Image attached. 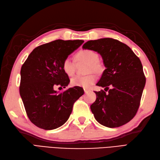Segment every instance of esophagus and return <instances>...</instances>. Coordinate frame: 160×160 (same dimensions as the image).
I'll use <instances>...</instances> for the list:
<instances>
[{
  "label": "esophagus",
  "mask_w": 160,
  "mask_h": 160,
  "mask_svg": "<svg viewBox=\"0 0 160 160\" xmlns=\"http://www.w3.org/2000/svg\"><path fill=\"white\" fill-rule=\"evenodd\" d=\"M89 91V89H85V88H84V92L85 93H88Z\"/></svg>",
  "instance_id": "1"
}]
</instances>
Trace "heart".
<instances>
[{
  "label": "heart",
  "mask_w": 160,
  "mask_h": 160,
  "mask_svg": "<svg viewBox=\"0 0 160 160\" xmlns=\"http://www.w3.org/2000/svg\"><path fill=\"white\" fill-rule=\"evenodd\" d=\"M77 60L79 62L87 63L84 76H76L72 78L71 84L75 87L83 88H90L96 83L97 77L96 74H101L104 71V66L98 61V54L91 49L81 50L77 54ZM64 72L68 77L72 76L75 74V66L71 58L67 57L63 60L62 65Z\"/></svg>",
  "instance_id": "1"
}]
</instances>
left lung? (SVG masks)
Returning <instances> with one entry per match:
<instances>
[{"label": "left lung", "instance_id": "left-lung-1", "mask_svg": "<svg viewBox=\"0 0 160 160\" xmlns=\"http://www.w3.org/2000/svg\"><path fill=\"white\" fill-rule=\"evenodd\" d=\"M83 49L100 53L106 67L96 84L105 91L95 92L96 100L90 106L95 119L108 128L129 122L137 112L146 83L141 60L127 45L111 38L89 41Z\"/></svg>", "mask_w": 160, "mask_h": 160}]
</instances>
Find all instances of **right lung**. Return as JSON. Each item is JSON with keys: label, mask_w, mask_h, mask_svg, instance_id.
I'll list each match as a JSON object with an SVG mask.
<instances>
[{"label": "right lung", "mask_w": 160, "mask_h": 160, "mask_svg": "<svg viewBox=\"0 0 160 160\" xmlns=\"http://www.w3.org/2000/svg\"><path fill=\"white\" fill-rule=\"evenodd\" d=\"M83 42L58 39L41 45L22 65L19 93L30 122L41 129L53 130L64 124L74 103L84 93L80 87L62 93L54 89L68 85L70 79L62 70V62Z\"/></svg>", "instance_id": "obj_1"}]
</instances>
